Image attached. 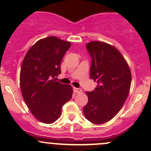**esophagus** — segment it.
<instances>
[{"mask_svg":"<svg viewBox=\"0 0 151 151\" xmlns=\"http://www.w3.org/2000/svg\"><path fill=\"white\" fill-rule=\"evenodd\" d=\"M74 91L76 93H81V92H82V89L74 88Z\"/></svg>","mask_w":151,"mask_h":151,"instance_id":"esophagus-1","label":"esophagus"}]
</instances>
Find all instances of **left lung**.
<instances>
[{
  "mask_svg": "<svg viewBox=\"0 0 151 151\" xmlns=\"http://www.w3.org/2000/svg\"><path fill=\"white\" fill-rule=\"evenodd\" d=\"M92 58L90 78L98 85L86 92L88 102L83 108L90 122L101 124L113 119L124 104L131 86V71L127 63L115 47L99 41L86 45Z\"/></svg>",
  "mask_w": 151,
  "mask_h": 151,
  "instance_id": "8db88e82",
  "label": "left lung"
}]
</instances>
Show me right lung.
Wrapping results in <instances>:
<instances>
[{"mask_svg":"<svg viewBox=\"0 0 151 151\" xmlns=\"http://www.w3.org/2000/svg\"><path fill=\"white\" fill-rule=\"evenodd\" d=\"M71 43L50 36L41 39L27 51L20 71V88L28 108L40 122L51 124L59 118L61 108L72 97L69 85L55 82L61 62Z\"/></svg>","mask_w":151,"mask_h":151,"instance_id":"1","label":"right lung"}]
</instances>
